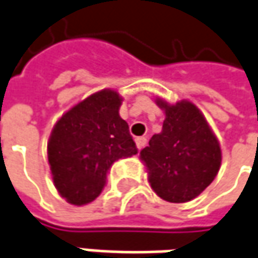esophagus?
Masks as SVG:
<instances>
[{"mask_svg": "<svg viewBox=\"0 0 258 258\" xmlns=\"http://www.w3.org/2000/svg\"><path fill=\"white\" fill-rule=\"evenodd\" d=\"M147 143V139L146 138H136V146H138V149H143V147L146 146Z\"/></svg>", "mask_w": 258, "mask_h": 258, "instance_id": "obj_1", "label": "esophagus"}]
</instances>
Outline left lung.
Masks as SVG:
<instances>
[{
	"mask_svg": "<svg viewBox=\"0 0 258 258\" xmlns=\"http://www.w3.org/2000/svg\"><path fill=\"white\" fill-rule=\"evenodd\" d=\"M166 119L163 131L153 135L140 152L146 163L149 182L160 198L174 204L200 195L221 167V147L197 106L181 101L175 105L157 101Z\"/></svg>",
	"mask_w": 258,
	"mask_h": 258,
	"instance_id": "8db88e82",
	"label": "left lung"
}]
</instances>
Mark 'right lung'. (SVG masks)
Here are the masks:
<instances>
[{"instance_id":"1","label":"right lung","mask_w":258,"mask_h":258,"mask_svg":"<svg viewBox=\"0 0 258 258\" xmlns=\"http://www.w3.org/2000/svg\"><path fill=\"white\" fill-rule=\"evenodd\" d=\"M122 99L104 90L66 112L53 127L47 157L53 182L73 205L102 192L112 164L138 153L129 126L119 116Z\"/></svg>"}]
</instances>
